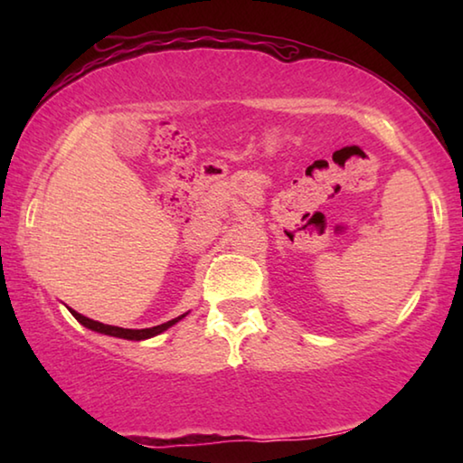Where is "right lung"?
<instances>
[{
  "mask_svg": "<svg viewBox=\"0 0 463 463\" xmlns=\"http://www.w3.org/2000/svg\"><path fill=\"white\" fill-rule=\"evenodd\" d=\"M71 310V308H69ZM71 315L80 320V323L85 326V328H91V331L96 333H101V335H108V336H118V339H127V341H145V339H151V336H156L161 335L163 331H167L169 326H174L175 323H179L185 315L177 317L174 320H167V323L163 325H156V326H151V328H122V326H112V325H104V323H98V320H91L88 317L80 315V312L71 310Z\"/></svg>",
  "mask_w": 463,
  "mask_h": 463,
  "instance_id": "add662e5",
  "label": "right lung"
}]
</instances>
